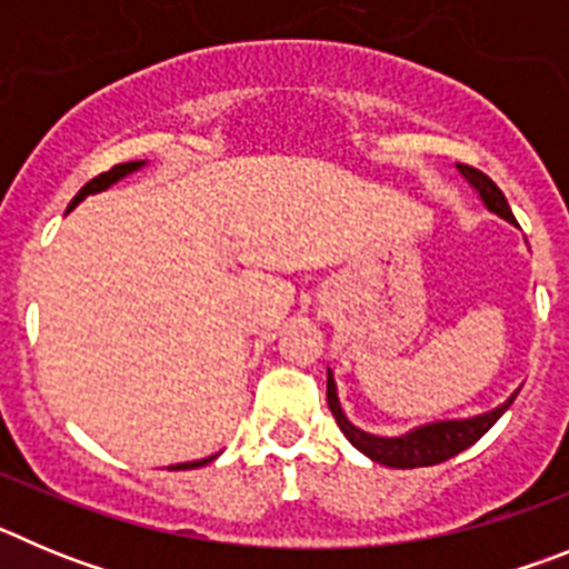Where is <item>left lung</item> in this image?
I'll use <instances>...</instances> for the list:
<instances>
[{
	"mask_svg": "<svg viewBox=\"0 0 569 569\" xmlns=\"http://www.w3.org/2000/svg\"><path fill=\"white\" fill-rule=\"evenodd\" d=\"M459 170L467 182L479 190V196L485 199V204L492 210V213H499L501 219H507V222H516V216H512L505 193H501L499 184L492 182L490 176L470 168V164H459ZM512 399H516V393H512L505 405L496 407V410H490V413L485 416H472V419H459V421H433V425L416 427V430H410V433L405 436L385 439V436L365 433V430H359V427H353L350 421H347V416L341 413V407H339V396H336L333 373L328 370V405L341 433L350 439V445H353L356 450H361V453L370 456L373 461H379V465H387V467H401V470H407V467L441 465V461L459 456L461 450L476 445V441H479L481 436H485L487 430L501 419V413L512 405Z\"/></svg>",
	"mask_w": 569,
	"mask_h": 569,
	"instance_id": "left-lung-1",
	"label": "left lung"
}]
</instances>
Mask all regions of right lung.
I'll return each mask as SVG.
<instances>
[{
  "label": "right lung",
  "instance_id": "right-lung-1",
  "mask_svg": "<svg viewBox=\"0 0 569 569\" xmlns=\"http://www.w3.org/2000/svg\"><path fill=\"white\" fill-rule=\"evenodd\" d=\"M136 168H142V162H124V164H116V168H110L108 173H99L97 179H90V182L84 184V188L79 190L77 196H73V202H70V208H77V204L82 202L84 196H90V193H99V190L110 188V184H113V182H119V179H122V176L133 173ZM70 208H68V210H70ZM216 456H219V453L208 456V459H199V461H184V465H176L173 470H193V467H202V465H208V461H213Z\"/></svg>",
  "mask_w": 569,
  "mask_h": 569
}]
</instances>
